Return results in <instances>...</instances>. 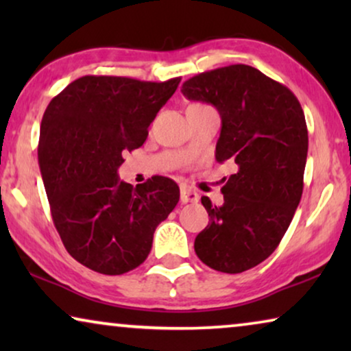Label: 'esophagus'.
I'll return each mask as SVG.
<instances>
[{"mask_svg":"<svg viewBox=\"0 0 351 351\" xmlns=\"http://www.w3.org/2000/svg\"><path fill=\"white\" fill-rule=\"evenodd\" d=\"M180 201H182V203H198L199 195L193 190L186 189V186H182V189H180Z\"/></svg>","mask_w":351,"mask_h":351,"instance_id":"1","label":"esophagus"}]
</instances>
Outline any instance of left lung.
<instances>
[{"label":"left lung","mask_w":351,"mask_h":351,"mask_svg":"<svg viewBox=\"0 0 351 351\" xmlns=\"http://www.w3.org/2000/svg\"><path fill=\"white\" fill-rule=\"evenodd\" d=\"M182 93L219 110L215 160L237 165L222 186V206L201 198L210 219L195 252L217 271H246L271 256L300 203L308 152L304 110L285 84L243 64L196 75Z\"/></svg>","instance_id":"left-lung-1"}]
</instances>
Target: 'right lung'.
I'll return each mask as SVG.
<instances>
[{"label":"right lung","instance_id":"right-lung-1","mask_svg":"<svg viewBox=\"0 0 351 351\" xmlns=\"http://www.w3.org/2000/svg\"><path fill=\"white\" fill-rule=\"evenodd\" d=\"M179 83L86 75L43 114L38 161L52 220L70 256L90 270L123 275L137 268L156 227L179 203L169 177L155 176L136 189L118 177L123 155L143 145Z\"/></svg>","mask_w":351,"mask_h":351}]
</instances>
